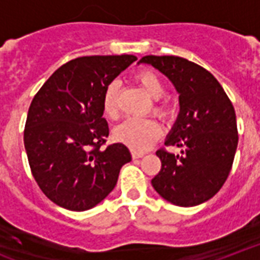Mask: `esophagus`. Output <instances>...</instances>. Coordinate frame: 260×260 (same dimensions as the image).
<instances>
[{
	"instance_id": "34e87169",
	"label": "esophagus",
	"mask_w": 260,
	"mask_h": 260,
	"mask_svg": "<svg viewBox=\"0 0 260 260\" xmlns=\"http://www.w3.org/2000/svg\"><path fill=\"white\" fill-rule=\"evenodd\" d=\"M144 154L143 152H138V151H132V158H135V159H138V158H142Z\"/></svg>"
}]
</instances>
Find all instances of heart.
<instances>
[{
    "label": "heart",
    "mask_w": 260,
    "mask_h": 260,
    "mask_svg": "<svg viewBox=\"0 0 260 260\" xmlns=\"http://www.w3.org/2000/svg\"><path fill=\"white\" fill-rule=\"evenodd\" d=\"M139 87L148 98L154 101L152 113L159 118H168L173 114V105L169 101H162L165 95V84L161 77L152 71H142L135 76ZM104 112L110 118H117L118 109V83L112 82L104 95ZM162 134L159 124L152 120H126L114 129V138L126 144L135 151H144L151 146Z\"/></svg>",
    "instance_id": "heart-1"
}]
</instances>
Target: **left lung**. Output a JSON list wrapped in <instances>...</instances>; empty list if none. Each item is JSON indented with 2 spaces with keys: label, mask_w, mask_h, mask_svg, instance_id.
Here are the masks:
<instances>
[{
  "label": "left lung",
  "mask_w": 260,
  "mask_h": 260,
  "mask_svg": "<svg viewBox=\"0 0 260 260\" xmlns=\"http://www.w3.org/2000/svg\"><path fill=\"white\" fill-rule=\"evenodd\" d=\"M139 64L152 65L178 92L180 113L165 140L181 148L180 155L156 151L161 170L151 180L159 195L176 206L205 203L226 181L239 142L235 108L215 77L176 55H146Z\"/></svg>",
  "instance_id": "8db88e82"
}]
</instances>
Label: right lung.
<instances>
[{"instance_id": "add662e5", "label": "right lung", "mask_w": 260, "mask_h": 260, "mask_svg": "<svg viewBox=\"0 0 260 260\" xmlns=\"http://www.w3.org/2000/svg\"><path fill=\"white\" fill-rule=\"evenodd\" d=\"M135 55L79 57L59 67L34 96L24 147L35 181L59 207L86 211L116 187L132 159L125 144L102 148L109 136L104 95Z\"/></svg>"}]
</instances>
